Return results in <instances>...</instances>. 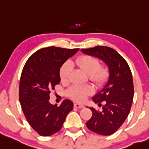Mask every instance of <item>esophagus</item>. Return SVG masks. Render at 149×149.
Here are the masks:
<instances>
[{"instance_id":"esophagus-1","label":"esophagus","mask_w":149,"mask_h":149,"mask_svg":"<svg viewBox=\"0 0 149 149\" xmlns=\"http://www.w3.org/2000/svg\"><path fill=\"white\" fill-rule=\"evenodd\" d=\"M74 106H75V107H76V108H79V109H82V108H84V105L80 104V103H75V104H74Z\"/></svg>"}]
</instances>
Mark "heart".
<instances>
[{
  "label": "heart",
  "instance_id": "heart-1",
  "mask_svg": "<svg viewBox=\"0 0 149 149\" xmlns=\"http://www.w3.org/2000/svg\"><path fill=\"white\" fill-rule=\"evenodd\" d=\"M75 63L80 67L86 73L89 75V78L94 82L99 83L104 79L106 69L104 67H98L99 63L94 58L89 56H84L76 60ZM71 64L69 61L63 64L60 69V78L63 82L69 80ZM92 88L88 86L74 85L68 89V94L70 98L77 101H84L92 93Z\"/></svg>",
  "mask_w": 149,
  "mask_h": 149
}]
</instances>
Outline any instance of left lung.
<instances>
[{
    "mask_svg": "<svg viewBox=\"0 0 149 149\" xmlns=\"http://www.w3.org/2000/svg\"><path fill=\"white\" fill-rule=\"evenodd\" d=\"M81 51L103 61L109 70L108 82L93 97V102L101 106L104 103L103 111L90 108L93 115L86 124L95 134L111 135L121 126L131 110L134 94L131 69L126 60L110 47L98 46Z\"/></svg>",
    "mask_w": 149,
    "mask_h": 149,
    "instance_id": "1",
    "label": "left lung"
}]
</instances>
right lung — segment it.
Masks as SVG:
<instances>
[{"label": "right lung", "mask_w": 149, "mask_h": 149, "mask_svg": "<svg viewBox=\"0 0 149 149\" xmlns=\"http://www.w3.org/2000/svg\"><path fill=\"white\" fill-rule=\"evenodd\" d=\"M79 48L47 47L31 55L22 70L19 100L30 126L41 136H49L61 130L73 103L64 100L61 106L49 103L51 90L61 81L60 68Z\"/></svg>", "instance_id": "obj_1"}]
</instances>
